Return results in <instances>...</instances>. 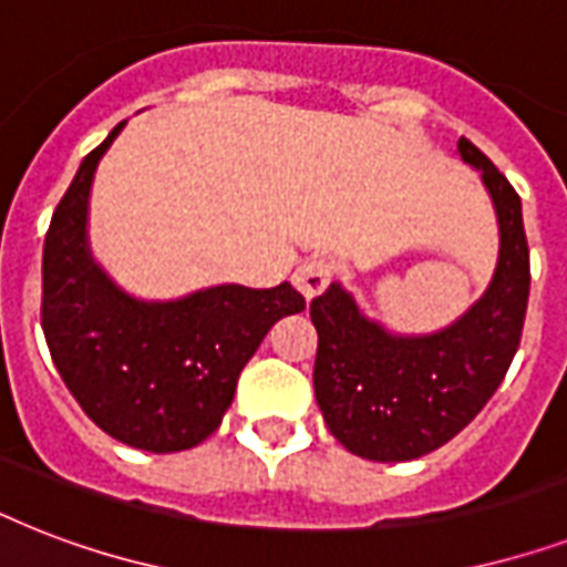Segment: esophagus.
Masks as SVG:
<instances>
[{"mask_svg":"<svg viewBox=\"0 0 567 567\" xmlns=\"http://www.w3.org/2000/svg\"><path fill=\"white\" fill-rule=\"evenodd\" d=\"M291 279L293 285H297V291H300L306 300H311V297H318V293L329 285V279H332V261L323 256L302 258Z\"/></svg>","mask_w":567,"mask_h":567,"instance_id":"34e87169","label":"esophagus"}]
</instances>
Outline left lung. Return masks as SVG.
I'll list each match as a JSON object with an SVG mask.
<instances>
[{
  "mask_svg": "<svg viewBox=\"0 0 567 567\" xmlns=\"http://www.w3.org/2000/svg\"><path fill=\"white\" fill-rule=\"evenodd\" d=\"M458 155L480 171L501 229L492 282L462 318L400 336L368 318L341 282L311 300L320 412L350 453L371 462H409L447 444L492 400L518 353L529 297L520 196L467 137H458Z\"/></svg>",
  "mask_w": 567,
  "mask_h": 567,
  "instance_id": "8db88e82",
  "label": "left lung"
}]
</instances>
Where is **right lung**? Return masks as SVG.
Here are the masks:
<instances>
[{
  "instance_id": "right-lung-1",
  "label": "right lung",
  "mask_w": 567,
  "mask_h": 567,
  "mask_svg": "<svg viewBox=\"0 0 567 567\" xmlns=\"http://www.w3.org/2000/svg\"><path fill=\"white\" fill-rule=\"evenodd\" d=\"M123 126L84 158L52 214L40 323L64 385L102 432L146 453H179L220 426L244 364L306 300L288 282L214 285L179 300L123 291L87 240L93 173Z\"/></svg>"
}]
</instances>
